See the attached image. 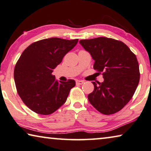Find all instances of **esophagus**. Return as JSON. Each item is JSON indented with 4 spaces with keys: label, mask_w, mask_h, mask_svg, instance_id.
Masks as SVG:
<instances>
[{
    "label": "esophagus",
    "mask_w": 151,
    "mask_h": 151,
    "mask_svg": "<svg viewBox=\"0 0 151 151\" xmlns=\"http://www.w3.org/2000/svg\"><path fill=\"white\" fill-rule=\"evenodd\" d=\"M83 83H84V81L83 80H76V83H77V84L81 85L83 84Z\"/></svg>",
    "instance_id": "34e87169"
}]
</instances>
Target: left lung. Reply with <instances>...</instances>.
Segmentation results:
<instances>
[{
	"label": "left lung",
	"mask_w": 151,
	"mask_h": 151,
	"mask_svg": "<svg viewBox=\"0 0 151 151\" xmlns=\"http://www.w3.org/2000/svg\"><path fill=\"white\" fill-rule=\"evenodd\" d=\"M95 62L93 69L102 72L104 81L96 83L88 96L100 113L113 114L122 110L132 98L140 80L137 57L125 43L107 37L80 41Z\"/></svg>",
	"instance_id": "1"
}]
</instances>
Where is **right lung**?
Here are the masks:
<instances>
[{"mask_svg":"<svg viewBox=\"0 0 151 151\" xmlns=\"http://www.w3.org/2000/svg\"><path fill=\"white\" fill-rule=\"evenodd\" d=\"M78 42V39H45L34 42L22 53L14 67V79L17 93L29 109L49 115L66 102L76 81H59L52 72Z\"/></svg>","mask_w":151,"mask_h":151,"instance_id":"add662e5","label":"right lung"}]
</instances>
